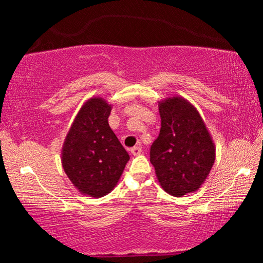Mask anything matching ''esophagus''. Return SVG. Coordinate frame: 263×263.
Here are the masks:
<instances>
[{"label": "esophagus", "mask_w": 263, "mask_h": 263, "mask_svg": "<svg viewBox=\"0 0 263 263\" xmlns=\"http://www.w3.org/2000/svg\"><path fill=\"white\" fill-rule=\"evenodd\" d=\"M131 153L135 155V157H137V155L141 154V147H139V146H135V147L131 148Z\"/></svg>", "instance_id": "obj_1"}]
</instances>
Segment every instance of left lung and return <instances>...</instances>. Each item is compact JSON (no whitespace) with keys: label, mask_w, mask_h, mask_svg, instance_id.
<instances>
[{"label":"left lung","mask_w":263,"mask_h":263,"mask_svg":"<svg viewBox=\"0 0 263 263\" xmlns=\"http://www.w3.org/2000/svg\"><path fill=\"white\" fill-rule=\"evenodd\" d=\"M161 128L151 146V163L161 188L182 197L197 191L215 163L216 147L202 116L184 97L159 102Z\"/></svg>","instance_id":"8db88e82"}]
</instances>
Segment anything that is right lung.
Wrapping results in <instances>:
<instances>
[{"mask_svg":"<svg viewBox=\"0 0 263 263\" xmlns=\"http://www.w3.org/2000/svg\"><path fill=\"white\" fill-rule=\"evenodd\" d=\"M112 105L94 96L80 108L61 149L62 168L82 195L100 198L117 185L128 157L109 126Z\"/></svg>","mask_w":263,"mask_h":263,"instance_id":"1","label":"right lung"}]
</instances>
